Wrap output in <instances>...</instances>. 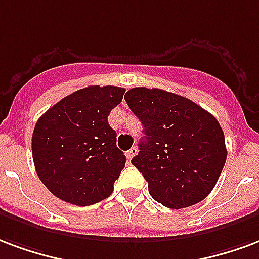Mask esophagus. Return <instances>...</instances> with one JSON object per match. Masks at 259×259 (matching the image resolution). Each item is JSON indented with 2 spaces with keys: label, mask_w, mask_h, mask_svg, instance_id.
Masks as SVG:
<instances>
[{
  "label": "esophagus",
  "mask_w": 259,
  "mask_h": 259,
  "mask_svg": "<svg viewBox=\"0 0 259 259\" xmlns=\"http://www.w3.org/2000/svg\"><path fill=\"white\" fill-rule=\"evenodd\" d=\"M137 153H138L137 146H132V148L130 149V150H128L127 153H125V154H127V158H128V160H132V158H134V156H135Z\"/></svg>",
  "instance_id": "obj_1"
}]
</instances>
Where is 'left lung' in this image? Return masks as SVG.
I'll list each match as a JSON object with an SVG mask.
<instances>
[{
	"instance_id": "obj_1",
	"label": "left lung",
	"mask_w": 259,
	"mask_h": 259,
	"mask_svg": "<svg viewBox=\"0 0 259 259\" xmlns=\"http://www.w3.org/2000/svg\"><path fill=\"white\" fill-rule=\"evenodd\" d=\"M145 137L131 163L160 204H197L214 189L226 161L224 131L212 114L185 96L138 87L125 94Z\"/></svg>"
}]
</instances>
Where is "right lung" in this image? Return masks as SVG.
<instances>
[{
  "label": "right lung",
  "instance_id": "obj_1",
  "mask_svg": "<svg viewBox=\"0 0 259 259\" xmlns=\"http://www.w3.org/2000/svg\"><path fill=\"white\" fill-rule=\"evenodd\" d=\"M124 92L120 87H87L38 118L31 138L34 165L58 199L85 207L113 193L127 158L117 148V134L107 117Z\"/></svg>",
  "mask_w": 259,
  "mask_h": 259
}]
</instances>
